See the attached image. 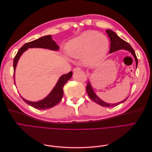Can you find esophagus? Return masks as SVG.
Masks as SVG:
<instances>
[{
  "label": "esophagus",
  "instance_id": "esophagus-1",
  "mask_svg": "<svg viewBox=\"0 0 152 152\" xmlns=\"http://www.w3.org/2000/svg\"><path fill=\"white\" fill-rule=\"evenodd\" d=\"M79 70H81V68H79V67H75V68H73V71H74V72L79 71Z\"/></svg>",
  "mask_w": 152,
  "mask_h": 152
}]
</instances>
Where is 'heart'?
Masks as SVG:
<instances>
[{
    "mask_svg": "<svg viewBox=\"0 0 152 152\" xmlns=\"http://www.w3.org/2000/svg\"><path fill=\"white\" fill-rule=\"evenodd\" d=\"M109 40L104 35L95 31H87L68 42L66 49L70 56L82 59L86 65L98 64L107 54Z\"/></svg>",
    "mask_w": 152,
    "mask_h": 152,
    "instance_id": "1",
    "label": "heart"
}]
</instances>
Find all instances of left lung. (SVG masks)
<instances>
[{
    "label": "left lung",
    "instance_id": "obj_1",
    "mask_svg": "<svg viewBox=\"0 0 152 152\" xmlns=\"http://www.w3.org/2000/svg\"><path fill=\"white\" fill-rule=\"evenodd\" d=\"M106 32L107 33L109 38L110 39V42H111V43H110V53H113L115 51H117V50H118L120 49H124V50H128V51L130 52L132 54V56H134V58L135 59V61H136V66L137 68V58L136 57V53L134 52V49L132 48L131 45L129 43H127V42H126L125 40H124L123 39L119 37L116 34V33H115V32L113 31L112 30H106ZM86 91H87V94H88V95L89 96V98L92 100L94 101V102H96V103L100 104L101 106H103V107H116V106L120 104L121 103H124L127 99V98L126 99L122 101V102H121L117 103H114V104L106 103V102H103V100L101 99L98 97V96L95 94L93 88H92V86L91 85V83L89 81L87 82Z\"/></svg>",
    "mask_w": 152,
    "mask_h": 152
}]
</instances>
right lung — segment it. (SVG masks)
<instances>
[{
    "mask_svg": "<svg viewBox=\"0 0 152 152\" xmlns=\"http://www.w3.org/2000/svg\"><path fill=\"white\" fill-rule=\"evenodd\" d=\"M44 48L48 49L53 50H58L59 46L56 44V42L53 40L51 35H46L38 39L31 41V42H28L23 45L20 50H18L16 55L14 58L13 61V68H14V80L15 83V70L18 60L21 56V54L23 53L25 50L28 48ZM73 73L70 72L66 74H64L59 78L56 86H54L53 89L51 92L43 99L39 101V102H30V101L24 99L23 97L21 98L24 102L28 104L31 106L36 109L38 110H45L50 108H52L54 106H56L62 99L63 95V87L66 83L68 80L71 79Z\"/></svg>",
    "mask_w": 152,
    "mask_h": 152,
    "instance_id": "right-lung-1",
    "label": "right lung"
}]
</instances>
